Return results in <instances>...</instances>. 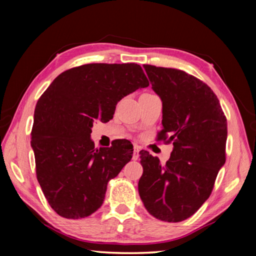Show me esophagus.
Here are the masks:
<instances>
[{"label": "esophagus", "instance_id": "esophagus-1", "mask_svg": "<svg viewBox=\"0 0 256 256\" xmlns=\"http://www.w3.org/2000/svg\"><path fill=\"white\" fill-rule=\"evenodd\" d=\"M138 151H140V148H138V146H134L133 148V160H138Z\"/></svg>", "mask_w": 256, "mask_h": 256}]
</instances>
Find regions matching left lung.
<instances>
[{
	"label": "left lung",
	"mask_w": 256,
	"mask_h": 256,
	"mask_svg": "<svg viewBox=\"0 0 256 256\" xmlns=\"http://www.w3.org/2000/svg\"><path fill=\"white\" fill-rule=\"evenodd\" d=\"M144 68L162 102L158 140L172 142L174 148L164 164L148 151H140L144 174L138 194L154 218L180 222L210 196L226 162L227 120L214 92L198 78L176 68Z\"/></svg>",
	"instance_id": "left-lung-1"
}]
</instances>
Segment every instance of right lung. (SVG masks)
Listing matches in <instances>:
<instances>
[{
    "label": "right lung",
    "mask_w": 256,
    "mask_h": 256,
    "mask_svg": "<svg viewBox=\"0 0 256 256\" xmlns=\"http://www.w3.org/2000/svg\"><path fill=\"white\" fill-rule=\"evenodd\" d=\"M148 86L138 64L92 63L60 73L42 94L32 148L38 183L56 214L80 219L102 206L107 183L131 160L133 146L116 140L96 149L94 122H108L120 99Z\"/></svg>",
    "instance_id": "right-lung-1"
}]
</instances>
